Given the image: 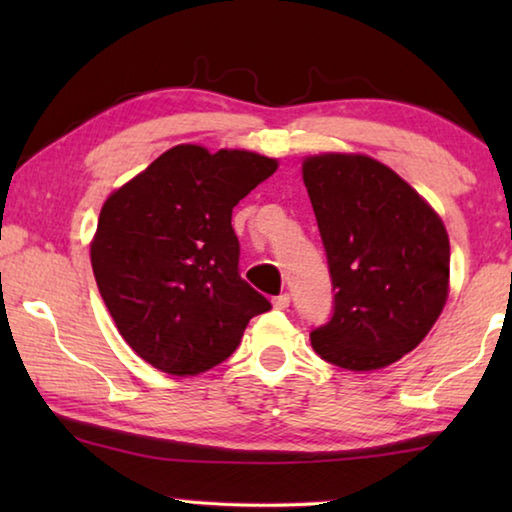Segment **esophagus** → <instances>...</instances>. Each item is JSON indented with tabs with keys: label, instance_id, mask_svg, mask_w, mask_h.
<instances>
[{
	"label": "esophagus",
	"instance_id": "1",
	"mask_svg": "<svg viewBox=\"0 0 512 512\" xmlns=\"http://www.w3.org/2000/svg\"><path fill=\"white\" fill-rule=\"evenodd\" d=\"M289 302H291L289 293H280V296L273 298V307H275V309H287Z\"/></svg>",
	"mask_w": 512,
	"mask_h": 512
}]
</instances>
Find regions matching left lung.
I'll return each instance as SVG.
<instances>
[{
  "label": "left lung",
  "instance_id": "8db88e82",
  "mask_svg": "<svg viewBox=\"0 0 512 512\" xmlns=\"http://www.w3.org/2000/svg\"><path fill=\"white\" fill-rule=\"evenodd\" d=\"M302 180L336 291L334 314L311 332V345L345 370L391 366L418 348L447 302L445 225L409 183L368 155H311Z\"/></svg>",
  "mask_w": 512,
  "mask_h": 512
}]
</instances>
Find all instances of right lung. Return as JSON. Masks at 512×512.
Listing matches in <instances>:
<instances>
[{
    "mask_svg": "<svg viewBox=\"0 0 512 512\" xmlns=\"http://www.w3.org/2000/svg\"><path fill=\"white\" fill-rule=\"evenodd\" d=\"M275 169L253 151L180 144L103 203L92 271L119 334L153 368L192 377L219 366L271 309L239 275L230 221Z\"/></svg>",
    "mask_w": 512,
    "mask_h": 512,
    "instance_id": "1",
    "label": "right lung"
}]
</instances>
